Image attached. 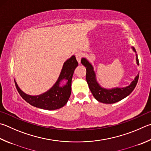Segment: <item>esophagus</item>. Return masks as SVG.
I'll return each mask as SVG.
<instances>
[{"mask_svg": "<svg viewBox=\"0 0 151 151\" xmlns=\"http://www.w3.org/2000/svg\"><path fill=\"white\" fill-rule=\"evenodd\" d=\"M75 56H76V60H77V61L78 62V63H80L81 61V58L82 57H83V54H82V53H81V52H78V53H76L75 54Z\"/></svg>", "mask_w": 151, "mask_h": 151, "instance_id": "34e87169", "label": "esophagus"}]
</instances>
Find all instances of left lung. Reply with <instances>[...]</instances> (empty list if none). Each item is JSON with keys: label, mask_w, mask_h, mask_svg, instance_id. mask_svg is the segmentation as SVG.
<instances>
[{"label": "left lung", "mask_w": 151, "mask_h": 151, "mask_svg": "<svg viewBox=\"0 0 151 151\" xmlns=\"http://www.w3.org/2000/svg\"><path fill=\"white\" fill-rule=\"evenodd\" d=\"M133 50L136 52L135 48L132 47ZM137 64L139 65L137 55L136 54ZM81 63L86 67V78L89 88L92 95L94 96L96 100L98 102L105 104H114L119 102L123 98L129 95L135 88L137 84L139 79V74L131 82L130 85L124 88H115L112 89H106L101 87L100 84L97 83L96 79V74L94 71L91 63L87 61L86 59L82 58Z\"/></svg>", "instance_id": "8db88e82"}]
</instances>
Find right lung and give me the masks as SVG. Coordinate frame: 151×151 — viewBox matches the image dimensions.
Returning <instances> with one entry per match:
<instances>
[{
	"instance_id": "1",
	"label": "right lung",
	"mask_w": 151,
	"mask_h": 151,
	"mask_svg": "<svg viewBox=\"0 0 151 151\" xmlns=\"http://www.w3.org/2000/svg\"><path fill=\"white\" fill-rule=\"evenodd\" d=\"M78 62L75 55L64 63L59 78L51 88L43 94L38 96H30L22 91L15 82L16 87L19 94L27 102L32 106L47 110H54L63 107L68 102L71 94V81ZM67 80L64 86H60V83L63 80Z\"/></svg>"
}]
</instances>
